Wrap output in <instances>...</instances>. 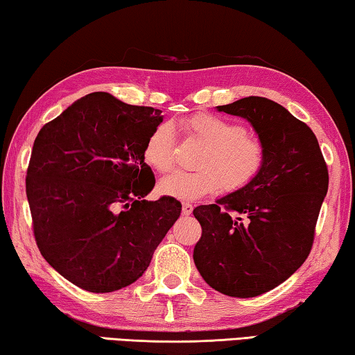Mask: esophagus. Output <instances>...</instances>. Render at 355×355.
I'll use <instances>...</instances> for the list:
<instances>
[{"mask_svg": "<svg viewBox=\"0 0 355 355\" xmlns=\"http://www.w3.org/2000/svg\"><path fill=\"white\" fill-rule=\"evenodd\" d=\"M182 211H183V214H184V216H189V214L192 213V205H191V203H188V202H183V205H182Z\"/></svg>", "mask_w": 355, "mask_h": 355, "instance_id": "1", "label": "esophagus"}]
</instances>
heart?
I'll use <instances>...</instances> for the list:
<instances>
[{
	"label": "heart",
	"mask_w": 355,
	"mask_h": 355,
	"mask_svg": "<svg viewBox=\"0 0 355 355\" xmlns=\"http://www.w3.org/2000/svg\"><path fill=\"white\" fill-rule=\"evenodd\" d=\"M186 133L205 144L196 159L199 169L177 171L161 180L159 191L183 200H197L222 188L238 192L254 182L266 161V148L260 137L243 125L216 114L199 112L182 120ZM144 161L159 173L175 164V133L172 125L159 123L144 144Z\"/></svg>",
	"instance_id": "1"
}]
</instances>
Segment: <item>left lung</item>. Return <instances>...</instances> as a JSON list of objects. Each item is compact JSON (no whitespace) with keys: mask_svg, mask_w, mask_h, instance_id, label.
I'll return each mask as SVG.
<instances>
[{"mask_svg":"<svg viewBox=\"0 0 355 355\" xmlns=\"http://www.w3.org/2000/svg\"><path fill=\"white\" fill-rule=\"evenodd\" d=\"M218 111L249 120L266 161L248 188L194 208L202 225L194 263L216 291L255 297L307 260L329 172L313 131L275 101L245 97Z\"/></svg>","mask_w":355,"mask_h":355,"instance_id":"left-lung-1","label":"left lung"}]
</instances>
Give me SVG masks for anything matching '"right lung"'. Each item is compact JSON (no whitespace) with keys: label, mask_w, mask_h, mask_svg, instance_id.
<instances>
[{"label":"right lung","mask_w":355,"mask_h":355,"mask_svg":"<svg viewBox=\"0 0 355 355\" xmlns=\"http://www.w3.org/2000/svg\"><path fill=\"white\" fill-rule=\"evenodd\" d=\"M161 122L159 110L94 92L35 137L26 172L35 243L83 290L111 293L136 282L182 213L169 196L144 200L155 186L144 144Z\"/></svg>","instance_id":"obj_1"}]
</instances>
